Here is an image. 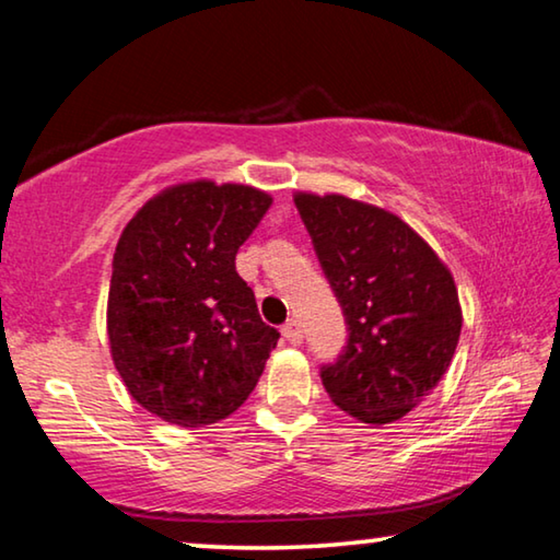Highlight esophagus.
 Masks as SVG:
<instances>
[{
	"instance_id": "34e87169",
	"label": "esophagus",
	"mask_w": 560,
	"mask_h": 560,
	"mask_svg": "<svg viewBox=\"0 0 560 560\" xmlns=\"http://www.w3.org/2000/svg\"><path fill=\"white\" fill-rule=\"evenodd\" d=\"M281 334H283V338L289 340L291 346H299L301 340H303V330H301V324H299L296 318L287 320V324H283V328H281Z\"/></svg>"
}]
</instances>
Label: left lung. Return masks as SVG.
Masks as SVG:
<instances>
[{
	"label": "left lung",
	"instance_id": "1",
	"mask_svg": "<svg viewBox=\"0 0 560 560\" xmlns=\"http://www.w3.org/2000/svg\"><path fill=\"white\" fill-rule=\"evenodd\" d=\"M346 314L348 346L320 381L365 424H390L447 373L462 334L457 283L400 217L346 195H293Z\"/></svg>",
	"mask_w": 560,
	"mask_h": 560
}]
</instances>
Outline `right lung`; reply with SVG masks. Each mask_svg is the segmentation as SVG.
Returning a JSON list of instances; mask_svg holds the SVG:
<instances>
[{"instance_id":"1","label":"right lung","mask_w":560,"mask_h":560,"mask_svg":"<svg viewBox=\"0 0 560 560\" xmlns=\"http://www.w3.org/2000/svg\"><path fill=\"white\" fill-rule=\"evenodd\" d=\"M252 185L189 179L165 187L122 230L108 291V346L143 410L205 428L240 410L279 330L234 269L271 207Z\"/></svg>"}]
</instances>
